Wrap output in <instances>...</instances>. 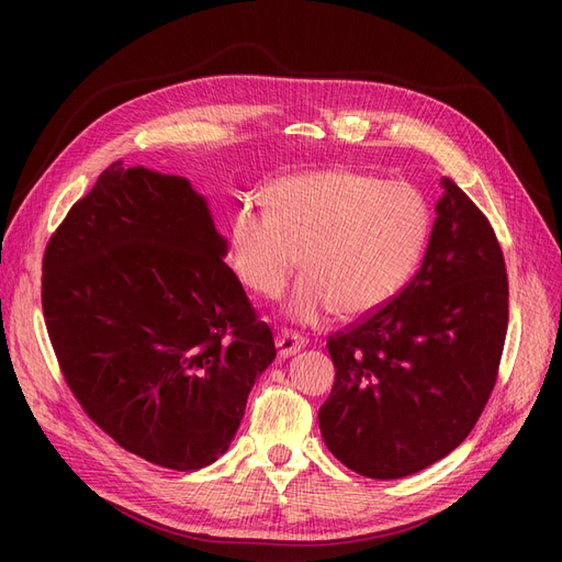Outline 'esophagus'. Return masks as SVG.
Returning a JSON list of instances; mask_svg holds the SVG:
<instances>
[{"instance_id":"obj_1","label":"esophagus","mask_w":562,"mask_h":562,"mask_svg":"<svg viewBox=\"0 0 562 562\" xmlns=\"http://www.w3.org/2000/svg\"><path fill=\"white\" fill-rule=\"evenodd\" d=\"M304 345H307V339H304V337L297 335V333L281 330V333L277 335V349H279L281 359H288V356L297 353L300 349H304Z\"/></svg>"}]
</instances>
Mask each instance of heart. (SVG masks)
Wrapping results in <instances>:
<instances>
[{
    "label": "heart",
    "instance_id": "obj_1",
    "mask_svg": "<svg viewBox=\"0 0 562 562\" xmlns=\"http://www.w3.org/2000/svg\"><path fill=\"white\" fill-rule=\"evenodd\" d=\"M429 229V203L417 187L330 168L274 182L267 209L244 203L229 220L227 260L250 293L277 300L302 255L304 277L288 316L359 318L382 310L413 279Z\"/></svg>",
    "mask_w": 562,
    "mask_h": 562
}]
</instances>
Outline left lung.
<instances>
[{
    "label": "left lung",
    "instance_id": "1",
    "mask_svg": "<svg viewBox=\"0 0 562 562\" xmlns=\"http://www.w3.org/2000/svg\"><path fill=\"white\" fill-rule=\"evenodd\" d=\"M413 281L335 333V384L321 436L347 469L391 481L450 454L497 382L508 281L495 229L450 178Z\"/></svg>",
    "mask_w": 562,
    "mask_h": 562
}]
</instances>
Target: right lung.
Here are the masks:
<instances>
[{
	"label": "right lung",
	"instance_id": "1",
	"mask_svg": "<svg viewBox=\"0 0 562 562\" xmlns=\"http://www.w3.org/2000/svg\"><path fill=\"white\" fill-rule=\"evenodd\" d=\"M225 255L190 180L122 161L46 246L42 307L65 382L151 464L196 471L223 457L277 359Z\"/></svg>",
	"mask_w": 562,
	"mask_h": 562
}]
</instances>
